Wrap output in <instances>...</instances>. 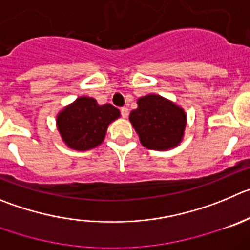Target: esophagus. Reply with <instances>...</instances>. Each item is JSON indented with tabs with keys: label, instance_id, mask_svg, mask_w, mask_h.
<instances>
[{
	"label": "esophagus",
	"instance_id": "obj_1",
	"mask_svg": "<svg viewBox=\"0 0 250 250\" xmlns=\"http://www.w3.org/2000/svg\"><path fill=\"white\" fill-rule=\"evenodd\" d=\"M121 113H122V117L123 118H127L128 117V113H129V111H128L127 107H122V108H121Z\"/></svg>",
	"mask_w": 250,
	"mask_h": 250
}]
</instances>
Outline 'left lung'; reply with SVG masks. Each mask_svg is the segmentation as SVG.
<instances>
[{
	"label": "left lung",
	"instance_id": "obj_1",
	"mask_svg": "<svg viewBox=\"0 0 250 250\" xmlns=\"http://www.w3.org/2000/svg\"><path fill=\"white\" fill-rule=\"evenodd\" d=\"M137 104L129 121L142 146L151 150H169L183 142L188 123L183 107L157 93L139 97Z\"/></svg>",
	"mask_w": 250,
	"mask_h": 250
}]
</instances>
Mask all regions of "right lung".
Here are the masks:
<instances>
[{
    "mask_svg": "<svg viewBox=\"0 0 250 250\" xmlns=\"http://www.w3.org/2000/svg\"><path fill=\"white\" fill-rule=\"evenodd\" d=\"M120 117V109L112 104H99L93 97L80 96L59 111L57 128L67 148L85 151L101 146L108 125Z\"/></svg>",
    "mask_w": 250,
    "mask_h": 250,
    "instance_id": "obj_1",
    "label": "right lung"
}]
</instances>
